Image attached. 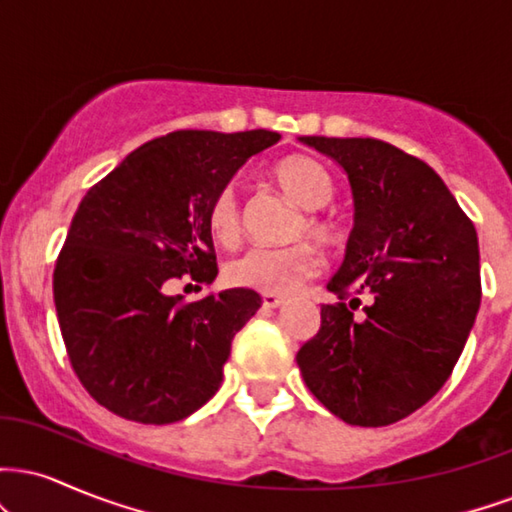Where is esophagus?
<instances>
[{
  "mask_svg": "<svg viewBox=\"0 0 512 512\" xmlns=\"http://www.w3.org/2000/svg\"><path fill=\"white\" fill-rule=\"evenodd\" d=\"M286 298L284 296H276V293H262V305L264 308L274 310V308H281L284 305Z\"/></svg>",
  "mask_w": 512,
  "mask_h": 512,
  "instance_id": "obj_1",
  "label": "esophagus"
}]
</instances>
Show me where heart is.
Wrapping results in <instances>:
<instances>
[{
    "mask_svg": "<svg viewBox=\"0 0 512 512\" xmlns=\"http://www.w3.org/2000/svg\"><path fill=\"white\" fill-rule=\"evenodd\" d=\"M272 178L281 192L293 204L305 209L298 221L296 236H308L315 243H330L334 236L332 223L322 219L317 211L330 204L334 185L330 173L310 156H289L276 163ZM209 228L216 240L233 243L243 228L240 199L236 185H223L209 204ZM320 272V260L308 245H289V248H250L240 252L226 264V281L238 289L262 293H289Z\"/></svg>",
    "mask_w": 512,
    "mask_h": 512,
    "instance_id": "obj_1",
    "label": "heart"
}]
</instances>
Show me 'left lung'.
Here are the masks:
<instances>
[{
  "label": "left lung",
  "instance_id": "left-lung-1",
  "mask_svg": "<svg viewBox=\"0 0 512 512\" xmlns=\"http://www.w3.org/2000/svg\"><path fill=\"white\" fill-rule=\"evenodd\" d=\"M344 168L354 231L327 289L320 332L298 351L308 390L351 426L409 416L450 378L481 303L474 223L416 156L380 139L301 137Z\"/></svg>",
  "mask_w": 512,
  "mask_h": 512
}]
</instances>
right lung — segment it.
I'll use <instances>...</instances> for the list:
<instances>
[{
	"label": "right lung",
	"mask_w": 512,
	"mask_h": 512,
	"mask_svg": "<svg viewBox=\"0 0 512 512\" xmlns=\"http://www.w3.org/2000/svg\"><path fill=\"white\" fill-rule=\"evenodd\" d=\"M281 134L180 129L132 151L86 192L57 257L55 308L76 378L122 419L173 424L216 395L236 332L262 305L231 289L195 303L173 279L211 284L209 204Z\"/></svg>",
	"instance_id": "obj_1"
}]
</instances>
